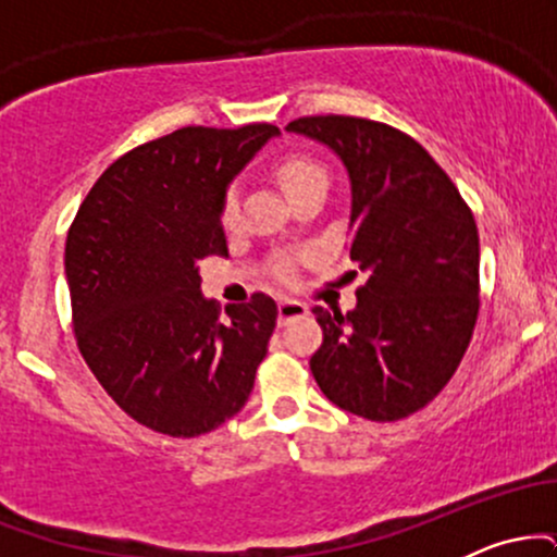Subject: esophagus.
Returning <instances> with one entry per match:
<instances>
[{
    "instance_id": "obj_1",
    "label": "esophagus",
    "mask_w": 557,
    "mask_h": 557,
    "mask_svg": "<svg viewBox=\"0 0 557 557\" xmlns=\"http://www.w3.org/2000/svg\"><path fill=\"white\" fill-rule=\"evenodd\" d=\"M304 314H309V309H306V306L300 304V300L283 298L277 304V322L280 324H287V322H290V319H298V317H304Z\"/></svg>"
}]
</instances>
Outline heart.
Returning a JSON list of instances; mask_svg holds the SVG:
<instances>
[{
  "label": "heart",
  "mask_w": 557,
  "mask_h": 557,
  "mask_svg": "<svg viewBox=\"0 0 557 557\" xmlns=\"http://www.w3.org/2000/svg\"><path fill=\"white\" fill-rule=\"evenodd\" d=\"M274 181L280 183V188L285 190V196L290 198H298L304 190L314 188V185H327V170H324V164L314 159L311 154H304V151H290V154H283L274 162ZM238 190L230 185L225 190V196H222V207H220V216H222V225L225 227H233L235 222H238ZM274 274H277L280 280H285V283H290L293 277H296V261L290 257L280 259L277 264H274Z\"/></svg>",
  "instance_id": "b5f03b06"
}]
</instances>
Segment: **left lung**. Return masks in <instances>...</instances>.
Here are the masks:
<instances>
[{"label":"left lung","mask_w":557,"mask_h":557,"mask_svg":"<svg viewBox=\"0 0 557 557\" xmlns=\"http://www.w3.org/2000/svg\"><path fill=\"white\" fill-rule=\"evenodd\" d=\"M327 144L350 175L348 257L369 272L354 311L314 306L319 389L343 411L398 421L456 374L479 317V233L430 151L398 127L350 114L287 123Z\"/></svg>","instance_id":"8db88e82"}]
</instances>
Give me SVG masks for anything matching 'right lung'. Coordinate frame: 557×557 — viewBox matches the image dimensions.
<instances>
[{"label": "right lung", "instance_id": "add662e5", "mask_svg": "<svg viewBox=\"0 0 557 557\" xmlns=\"http://www.w3.org/2000/svg\"><path fill=\"white\" fill-rule=\"evenodd\" d=\"M280 127L188 125L101 172L65 243L73 332L99 385L138 424L198 437L246 406L277 324L253 293L220 311L198 261L227 257L222 196Z\"/></svg>", "mask_w": 557, "mask_h": 557}]
</instances>
